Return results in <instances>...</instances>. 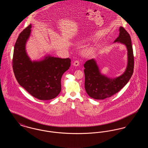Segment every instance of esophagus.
Masks as SVG:
<instances>
[{
    "label": "esophagus",
    "mask_w": 148,
    "mask_h": 148,
    "mask_svg": "<svg viewBox=\"0 0 148 148\" xmlns=\"http://www.w3.org/2000/svg\"><path fill=\"white\" fill-rule=\"evenodd\" d=\"M73 65L74 66H77L79 65V62L78 60H76L75 61L74 63H73Z\"/></svg>",
    "instance_id": "obj_1"
}]
</instances>
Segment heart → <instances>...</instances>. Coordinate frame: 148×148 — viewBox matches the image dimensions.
I'll return each instance as SVG.
<instances>
[{"label":"heart","instance_id":"heart-1","mask_svg":"<svg viewBox=\"0 0 148 148\" xmlns=\"http://www.w3.org/2000/svg\"><path fill=\"white\" fill-rule=\"evenodd\" d=\"M94 50H95V48L92 46L86 47L83 50L82 54L84 56H89V55H91L92 54L94 53Z\"/></svg>","mask_w":148,"mask_h":148}]
</instances>
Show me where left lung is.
I'll list each match as a JSON object with an SVG mask.
<instances>
[{"label": "left lung", "instance_id": "1", "mask_svg": "<svg viewBox=\"0 0 148 148\" xmlns=\"http://www.w3.org/2000/svg\"><path fill=\"white\" fill-rule=\"evenodd\" d=\"M114 42L120 43L126 47L127 68L119 77H109L101 73L94 59L87 60L84 64L85 89L92 98L102 100L113 96L127 84L133 74L134 60L132 40L129 33L123 27H120L119 35Z\"/></svg>", "mask_w": 148, "mask_h": 148}]
</instances>
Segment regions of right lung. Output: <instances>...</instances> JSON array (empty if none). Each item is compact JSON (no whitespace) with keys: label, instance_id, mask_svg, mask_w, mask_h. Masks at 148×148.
I'll list each match as a JSON object with an SVG mask.
<instances>
[{"label":"right lung","instance_id":"obj_1","mask_svg":"<svg viewBox=\"0 0 148 148\" xmlns=\"http://www.w3.org/2000/svg\"><path fill=\"white\" fill-rule=\"evenodd\" d=\"M30 24L19 34L14 46L13 68L18 83L33 97L42 100L55 98L61 91V78L71 66L69 58L47 54L32 60L26 50L31 34Z\"/></svg>","mask_w":148,"mask_h":148}]
</instances>
